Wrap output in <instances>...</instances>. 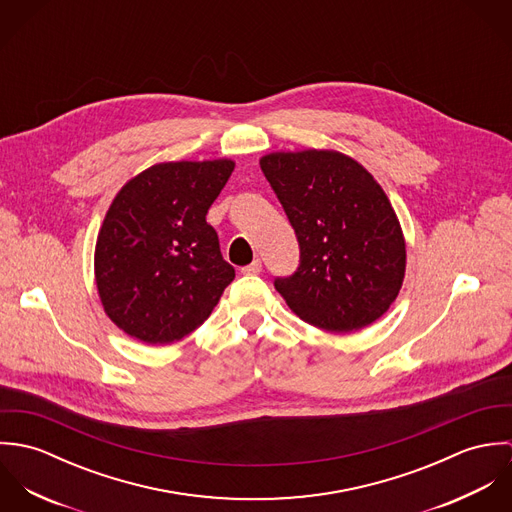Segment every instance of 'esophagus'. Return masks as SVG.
Instances as JSON below:
<instances>
[{
    "mask_svg": "<svg viewBox=\"0 0 512 512\" xmlns=\"http://www.w3.org/2000/svg\"><path fill=\"white\" fill-rule=\"evenodd\" d=\"M260 272H262V262H260L258 258H256L254 262H250L248 266L242 268V274H244V276H258Z\"/></svg>",
    "mask_w": 512,
    "mask_h": 512,
    "instance_id": "1",
    "label": "esophagus"
}]
</instances>
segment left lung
<instances>
[{
    "label": "left lung",
    "mask_w": 512,
    "mask_h": 512,
    "mask_svg": "<svg viewBox=\"0 0 512 512\" xmlns=\"http://www.w3.org/2000/svg\"><path fill=\"white\" fill-rule=\"evenodd\" d=\"M260 167L299 242V266L274 286L293 313L327 331H359L392 305L406 242L374 177L331 149L278 151Z\"/></svg>",
    "instance_id": "obj_1"
}]
</instances>
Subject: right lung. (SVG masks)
Wrapping results in <instances>:
<instances>
[{"label": "right lung", "mask_w": 512, "mask_h": 512, "mask_svg": "<svg viewBox=\"0 0 512 512\" xmlns=\"http://www.w3.org/2000/svg\"><path fill=\"white\" fill-rule=\"evenodd\" d=\"M232 169L230 159L157 163L112 201L94 274L106 315L130 337L147 345L183 339L234 280L207 222Z\"/></svg>", "instance_id": "add662e5"}]
</instances>
